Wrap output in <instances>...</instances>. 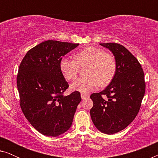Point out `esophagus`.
I'll return each instance as SVG.
<instances>
[{
	"mask_svg": "<svg viewBox=\"0 0 158 158\" xmlns=\"http://www.w3.org/2000/svg\"><path fill=\"white\" fill-rule=\"evenodd\" d=\"M81 96L82 99H85V98H88V97H89V95L86 94H83V93H81Z\"/></svg>",
	"mask_w": 158,
	"mask_h": 158,
	"instance_id": "1",
	"label": "esophagus"
}]
</instances>
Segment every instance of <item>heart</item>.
Returning <instances> with one entry per match:
<instances>
[{
  "mask_svg": "<svg viewBox=\"0 0 158 158\" xmlns=\"http://www.w3.org/2000/svg\"><path fill=\"white\" fill-rule=\"evenodd\" d=\"M74 60L62 58L60 62V70L66 80L73 81L76 78L79 66L88 64L85 75L71 84L73 90L88 93L98 85L106 86L114 79L116 72L115 58L110 54L96 47H87L77 51Z\"/></svg>",
  "mask_w": 158,
  "mask_h": 158,
  "instance_id": "heart-1",
  "label": "heart"
}]
</instances>
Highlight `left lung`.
Masks as SVG:
<instances>
[{
	"label": "left lung",
	"instance_id": "1",
	"mask_svg": "<svg viewBox=\"0 0 158 158\" xmlns=\"http://www.w3.org/2000/svg\"><path fill=\"white\" fill-rule=\"evenodd\" d=\"M100 45L113 53L116 72L104 90L91 94L94 106L90 114L99 131L113 135L126 128L137 115L145 91L144 75L137 58L124 46L116 43Z\"/></svg>",
	"mask_w": 158,
	"mask_h": 158
}]
</instances>
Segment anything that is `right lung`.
Returning a JSON list of instances; mask_svg holds the SVG:
<instances>
[{
  "instance_id": "add662e5",
  "label": "right lung",
  "mask_w": 158,
  "mask_h": 158,
  "mask_svg": "<svg viewBox=\"0 0 158 158\" xmlns=\"http://www.w3.org/2000/svg\"><path fill=\"white\" fill-rule=\"evenodd\" d=\"M79 44L47 40L26 54L17 75L20 106L25 117L39 132L57 137L70 128L77 105L78 91L67 96L69 87L60 62Z\"/></svg>"
}]
</instances>
